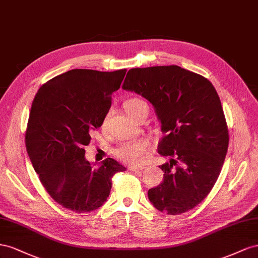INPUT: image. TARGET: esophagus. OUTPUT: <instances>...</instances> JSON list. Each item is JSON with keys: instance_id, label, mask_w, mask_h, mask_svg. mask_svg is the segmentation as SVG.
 <instances>
[{"instance_id": "34e87169", "label": "esophagus", "mask_w": 258, "mask_h": 258, "mask_svg": "<svg viewBox=\"0 0 258 258\" xmlns=\"http://www.w3.org/2000/svg\"><path fill=\"white\" fill-rule=\"evenodd\" d=\"M144 168H145V166H137V165H131V166H128V170L132 171V172H139V171L144 170Z\"/></svg>"}]
</instances>
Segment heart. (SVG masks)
<instances>
[{
  "instance_id": "heart-1",
  "label": "heart",
  "mask_w": 258,
  "mask_h": 258,
  "mask_svg": "<svg viewBox=\"0 0 258 258\" xmlns=\"http://www.w3.org/2000/svg\"><path fill=\"white\" fill-rule=\"evenodd\" d=\"M124 107L126 109L127 113L132 117H134L138 113L139 110L144 107H148V105H147V102L145 100L137 97H133L125 101ZM106 121H107V117H105L104 124L106 123ZM148 148H149V142L147 141V139L139 138V139H133V141L123 143L114 150V153L117 158L122 160L123 162H125V163L139 164L146 158Z\"/></svg>"
}]
</instances>
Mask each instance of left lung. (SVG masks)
I'll return each mask as SVG.
<instances>
[{
	"instance_id": "obj_1",
	"label": "left lung",
	"mask_w": 258,
	"mask_h": 258,
	"mask_svg": "<svg viewBox=\"0 0 258 258\" xmlns=\"http://www.w3.org/2000/svg\"><path fill=\"white\" fill-rule=\"evenodd\" d=\"M122 88L151 102L164 134L158 152L170 162L160 165L163 181L148 190L150 202L168 215L194 209L214 187L229 144L215 87L178 66H157L128 70Z\"/></svg>"
}]
</instances>
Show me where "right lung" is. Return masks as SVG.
I'll list each match as a JSON object with an SVG mask.
<instances>
[{"label":"right lung","mask_w":258,"mask_h":258,"mask_svg":"<svg viewBox=\"0 0 258 258\" xmlns=\"http://www.w3.org/2000/svg\"><path fill=\"white\" fill-rule=\"evenodd\" d=\"M125 73L126 69H73L43 84L32 101L28 156L47 194L67 210L88 213L100 208L113 175L126 170L111 158L93 166L84 150L90 133L102 125Z\"/></svg>","instance_id":"obj_1"}]
</instances>
